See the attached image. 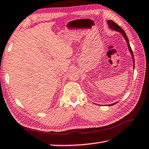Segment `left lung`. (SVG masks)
<instances>
[{"label":"left lung","instance_id":"1","mask_svg":"<svg viewBox=\"0 0 149 149\" xmlns=\"http://www.w3.org/2000/svg\"><path fill=\"white\" fill-rule=\"evenodd\" d=\"M107 23H108V26H109L110 28H111V29H113V30H114V31L120 32L122 34L123 36L124 37L125 39L126 40V41H127V45H128V47H129L130 51L131 52V53H132V54L133 59V63H135V62H134L135 61V60H134V57H133V54L132 49V48H131V47H130V42H129V40H128V38H127V35H126V34H125V31H123V30L122 29V27L118 26V25L116 23H115V22L114 21H112V20H108ZM134 66H135V65H134ZM115 104H116V103H114V104H110V105H114Z\"/></svg>","mask_w":149,"mask_h":149}]
</instances>
